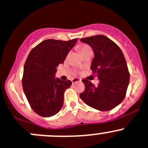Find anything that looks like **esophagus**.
<instances>
[{"mask_svg": "<svg viewBox=\"0 0 148 148\" xmlns=\"http://www.w3.org/2000/svg\"><path fill=\"white\" fill-rule=\"evenodd\" d=\"M71 82H72L73 84H74V83L78 82H81V79H79V78L72 79V80H71Z\"/></svg>", "mask_w": 148, "mask_h": 148, "instance_id": "34e87169", "label": "esophagus"}]
</instances>
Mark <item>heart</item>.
<instances>
[{
    "label": "heart",
    "mask_w": 148,
    "mask_h": 148,
    "mask_svg": "<svg viewBox=\"0 0 148 148\" xmlns=\"http://www.w3.org/2000/svg\"><path fill=\"white\" fill-rule=\"evenodd\" d=\"M90 47L88 46V45H81V46H79V49L80 52H81V53H84V52H85L86 51H87V50L90 49Z\"/></svg>",
    "instance_id": "obj_1"
}]
</instances>
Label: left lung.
I'll list each match as a JSON object with an SVG mask.
<instances>
[{
  "instance_id": "1",
  "label": "left lung",
  "mask_w": 148,
  "mask_h": 148,
  "mask_svg": "<svg viewBox=\"0 0 148 148\" xmlns=\"http://www.w3.org/2000/svg\"><path fill=\"white\" fill-rule=\"evenodd\" d=\"M94 51L90 69L97 74L99 84L95 86L89 80L82 79L85 88L80 98L97 110H109L123 101L126 96L130 72L125 58L119 47L104 35L82 38Z\"/></svg>"
}]
</instances>
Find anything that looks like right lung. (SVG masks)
I'll return each instance as SVG.
<instances>
[{"label":"right lung","instance_id":"1","mask_svg":"<svg viewBox=\"0 0 148 148\" xmlns=\"http://www.w3.org/2000/svg\"><path fill=\"white\" fill-rule=\"evenodd\" d=\"M77 41L45 40L32 49L26 60L23 90L32 110L40 116H52L62 108L64 93L71 82L56 79V67L64 63Z\"/></svg>","mask_w":148,"mask_h":148}]
</instances>
